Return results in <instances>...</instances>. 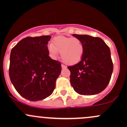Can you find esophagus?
<instances>
[{"instance_id": "34e87169", "label": "esophagus", "mask_w": 127, "mask_h": 127, "mask_svg": "<svg viewBox=\"0 0 127 127\" xmlns=\"http://www.w3.org/2000/svg\"><path fill=\"white\" fill-rule=\"evenodd\" d=\"M61 67H62L63 69H64V68H66V66H65L64 64H61Z\"/></svg>"}]
</instances>
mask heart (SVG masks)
I'll list each match as a JSON object with an SVG mask.
<instances>
[{"mask_svg": "<svg viewBox=\"0 0 127 127\" xmlns=\"http://www.w3.org/2000/svg\"><path fill=\"white\" fill-rule=\"evenodd\" d=\"M48 48L52 57L55 58L60 52L63 61L69 64L79 62L84 52V44L80 39L64 36L56 37Z\"/></svg>", "mask_w": 127, "mask_h": 127, "instance_id": "obj_1", "label": "heart"}]
</instances>
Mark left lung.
<instances>
[{
    "instance_id": "obj_1",
    "label": "left lung",
    "mask_w": 127,
    "mask_h": 127,
    "mask_svg": "<svg viewBox=\"0 0 127 127\" xmlns=\"http://www.w3.org/2000/svg\"><path fill=\"white\" fill-rule=\"evenodd\" d=\"M72 35L82 42L84 52L77 64L67 67L72 87L82 95L101 93L108 85L113 71L109 47L99 37Z\"/></svg>"
}]
</instances>
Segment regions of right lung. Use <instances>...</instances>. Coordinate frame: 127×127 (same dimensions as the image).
<instances>
[{"instance_id":"right-lung-1","label":"right lung","mask_w":127,"mask_h":127,"mask_svg":"<svg viewBox=\"0 0 127 127\" xmlns=\"http://www.w3.org/2000/svg\"><path fill=\"white\" fill-rule=\"evenodd\" d=\"M50 35L27 37L11 49L9 76L19 94L32 101L52 95L61 71V63L50 57Z\"/></svg>"}]
</instances>
